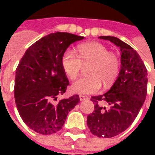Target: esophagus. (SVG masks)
<instances>
[{
	"label": "esophagus",
	"instance_id": "1",
	"mask_svg": "<svg viewBox=\"0 0 155 155\" xmlns=\"http://www.w3.org/2000/svg\"><path fill=\"white\" fill-rule=\"evenodd\" d=\"M88 99V97L87 96H84V95H80V101H86V100Z\"/></svg>",
	"mask_w": 155,
	"mask_h": 155
}]
</instances>
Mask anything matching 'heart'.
<instances>
[{
  "mask_svg": "<svg viewBox=\"0 0 155 155\" xmlns=\"http://www.w3.org/2000/svg\"><path fill=\"white\" fill-rule=\"evenodd\" d=\"M80 58L71 50H67L62 58V66L66 75L74 79L83 64L90 66L88 77L78 78L71 84V91L78 94H90L98 92L101 81L105 87L114 82L120 71V60L100 42H89L79 47Z\"/></svg>",
  "mask_w": 155,
  "mask_h": 155,
  "instance_id": "1",
  "label": "heart"
}]
</instances>
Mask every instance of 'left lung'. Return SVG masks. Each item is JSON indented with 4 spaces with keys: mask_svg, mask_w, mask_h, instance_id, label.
Masks as SVG:
<instances>
[{
    "mask_svg": "<svg viewBox=\"0 0 155 155\" xmlns=\"http://www.w3.org/2000/svg\"><path fill=\"white\" fill-rule=\"evenodd\" d=\"M120 48V70L117 79L104 94L92 97L95 109L87 117L91 133L108 138L124 132L134 122L147 93V70L143 61L130 45L113 36H101ZM110 106L105 108L102 102Z\"/></svg>",
    "mask_w": 155,
    "mask_h": 155,
    "instance_id": "8db88e82",
    "label": "left lung"
}]
</instances>
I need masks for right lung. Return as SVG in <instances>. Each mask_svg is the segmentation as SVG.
<instances>
[{
	"instance_id": "right-lung-1",
	"label": "right lung",
	"mask_w": 155,
	"mask_h": 155,
	"mask_svg": "<svg viewBox=\"0 0 155 155\" xmlns=\"http://www.w3.org/2000/svg\"><path fill=\"white\" fill-rule=\"evenodd\" d=\"M84 38L52 33L30 46L21 59L16 69L15 103L23 121L35 132L48 135L59 131L68 113L80 103L78 95L55 101L69 84L62 66L63 54Z\"/></svg>"
}]
</instances>
